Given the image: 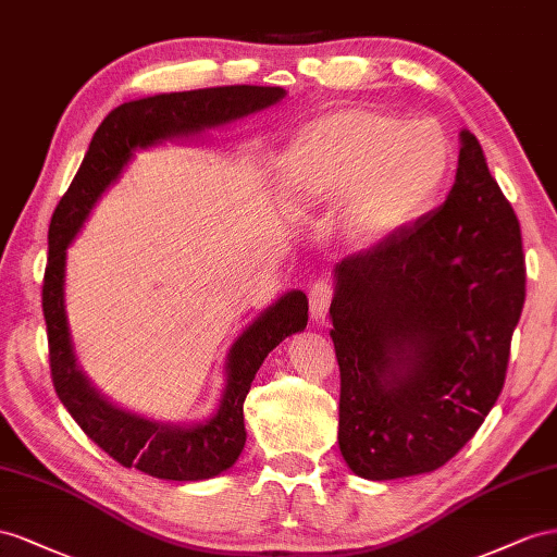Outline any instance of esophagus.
Masks as SVG:
<instances>
[{"label": "esophagus", "mask_w": 557, "mask_h": 557, "mask_svg": "<svg viewBox=\"0 0 557 557\" xmlns=\"http://www.w3.org/2000/svg\"><path fill=\"white\" fill-rule=\"evenodd\" d=\"M310 317L314 322H324L326 314H329V306H331V287L326 282H314L310 292Z\"/></svg>", "instance_id": "34e87169"}]
</instances>
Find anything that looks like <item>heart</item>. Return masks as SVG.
<instances>
[{
  "label": "heart",
  "instance_id": "obj_1",
  "mask_svg": "<svg viewBox=\"0 0 557 557\" xmlns=\"http://www.w3.org/2000/svg\"><path fill=\"white\" fill-rule=\"evenodd\" d=\"M450 172L453 145L434 121L333 107L289 137L280 158V200L292 216L343 202L345 243L375 251L434 212Z\"/></svg>",
  "mask_w": 557,
  "mask_h": 557
}]
</instances>
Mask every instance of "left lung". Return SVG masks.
Listing matches in <instances>:
<instances>
[{"mask_svg":"<svg viewBox=\"0 0 557 557\" xmlns=\"http://www.w3.org/2000/svg\"><path fill=\"white\" fill-rule=\"evenodd\" d=\"M522 304L520 224L462 128L446 202L333 265L338 446L352 473L406 479L462 450L499 399Z\"/></svg>","mask_w":557,"mask_h":557,"instance_id":"8db88e82","label":"left lung"}]
</instances>
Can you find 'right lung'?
<instances>
[{
	"instance_id": "obj_1",
	"label": "right lung",
	"mask_w": 557,
	"mask_h": 557,
	"mask_svg": "<svg viewBox=\"0 0 557 557\" xmlns=\"http://www.w3.org/2000/svg\"><path fill=\"white\" fill-rule=\"evenodd\" d=\"M284 98L287 90L280 86H219L123 102L92 135L84 163L51 219L44 320L55 392L90 441L119 465L153 479L208 481L235 467L247 441L243 406L251 380L284 338L308 326V296L300 289L284 292L237 333L224 361V389L210 416L190 422L153 420L107 399L78 367L65 310L67 249L137 151L205 137Z\"/></svg>"
}]
</instances>
